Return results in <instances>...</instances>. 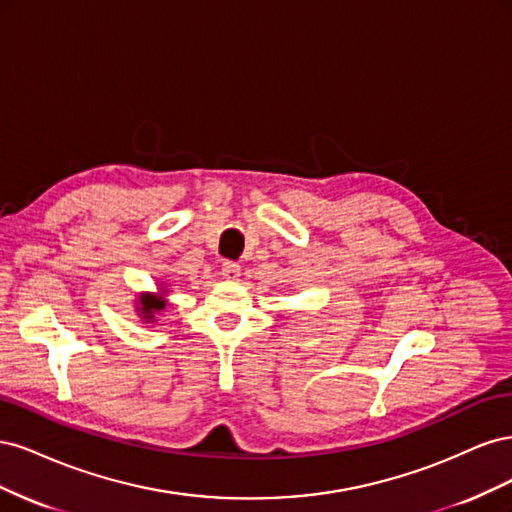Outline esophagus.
<instances>
[{"mask_svg": "<svg viewBox=\"0 0 512 512\" xmlns=\"http://www.w3.org/2000/svg\"><path fill=\"white\" fill-rule=\"evenodd\" d=\"M222 275L226 277V280H239V275H241V267L237 265V262L226 260L224 265H222Z\"/></svg>", "mask_w": 512, "mask_h": 512, "instance_id": "34e87169", "label": "esophagus"}]
</instances>
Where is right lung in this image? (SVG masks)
Listing matches in <instances>:
<instances>
[{
	"label": "right lung",
	"mask_w": 512,
	"mask_h": 512,
	"mask_svg": "<svg viewBox=\"0 0 512 512\" xmlns=\"http://www.w3.org/2000/svg\"><path fill=\"white\" fill-rule=\"evenodd\" d=\"M158 309H164V301L153 297V294H143L141 297V312L145 318H153V312H158Z\"/></svg>",
	"instance_id": "right-lung-1"
}]
</instances>
